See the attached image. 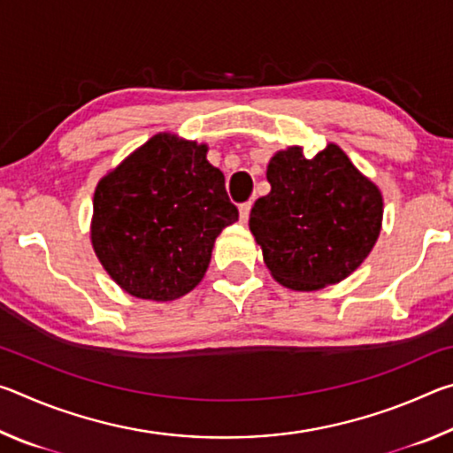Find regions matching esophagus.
Segmentation results:
<instances>
[{
	"label": "esophagus",
	"mask_w": 453,
	"mask_h": 453,
	"mask_svg": "<svg viewBox=\"0 0 453 453\" xmlns=\"http://www.w3.org/2000/svg\"><path fill=\"white\" fill-rule=\"evenodd\" d=\"M250 211H251V202H245L240 205V219L243 221V224L250 219Z\"/></svg>",
	"instance_id": "obj_1"
}]
</instances>
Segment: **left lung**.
<instances>
[{
    "label": "left lung",
    "instance_id": "1",
    "mask_svg": "<svg viewBox=\"0 0 453 453\" xmlns=\"http://www.w3.org/2000/svg\"><path fill=\"white\" fill-rule=\"evenodd\" d=\"M272 191L250 213V232L272 278L296 291L346 280L370 256L381 232L380 188L327 143L311 159L300 145L273 153Z\"/></svg>",
    "mask_w": 453,
    "mask_h": 453
}]
</instances>
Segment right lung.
Listing matches in <instances>:
<instances>
[{
    "instance_id": "1",
    "label": "right lung",
    "mask_w": 453,
    "mask_h": 453,
    "mask_svg": "<svg viewBox=\"0 0 453 453\" xmlns=\"http://www.w3.org/2000/svg\"><path fill=\"white\" fill-rule=\"evenodd\" d=\"M208 145L156 134L107 172L94 194L91 245L129 296L173 302L208 272L221 229L237 221Z\"/></svg>"
}]
</instances>
